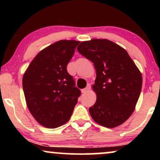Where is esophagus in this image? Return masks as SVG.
I'll use <instances>...</instances> for the list:
<instances>
[{"label": "esophagus", "instance_id": "esophagus-1", "mask_svg": "<svg viewBox=\"0 0 160 160\" xmlns=\"http://www.w3.org/2000/svg\"><path fill=\"white\" fill-rule=\"evenodd\" d=\"M90 89H91V86H90V84H88L87 86V87L86 88H84V89H83L82 90V93H87V92H88L90 90Z\"/></svg>", "mask_w": 160, "mask_h": 160}]
</instances>
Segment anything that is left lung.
Returning <instances> with one entry per match:
<instances>
[{"instance_id":"left-lung-1","label":"left lung","mask_w":160,"mask_h":160,"mask_svg":"<svg viewBox=\"0 0 160 160\" xmlns=\"http://www.w3.org/2000/svg\"><path fill=\"white\" fill-rule=\"evenodd\" d=\"M96 70L92 89L97 95L89 108L94 121L113 128L132 115L142 88V75L124 49L108 39L82 41L77 47Z\"/></svg>"}]
</instances>
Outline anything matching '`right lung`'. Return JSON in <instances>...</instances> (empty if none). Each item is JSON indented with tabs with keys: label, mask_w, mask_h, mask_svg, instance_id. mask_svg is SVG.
<instances>
[{
	"label": "right lung",
	"mask_w": 160,
	"mask_h": 160,
	"mask_svg": "<svg viewBox=\"0 0 160 160\" xmlns=\"http://www.w3.org/2000/svg\"><path fill=\"white\" fill-rule=\"evenodd\" d=\"M79 41L61 40L39 52L22 78L26 104L34 119L47 128L70 119L81 91L75 87L67 65Z\"/></svg>",
	"instance_id": "1"
}]
</instances>
